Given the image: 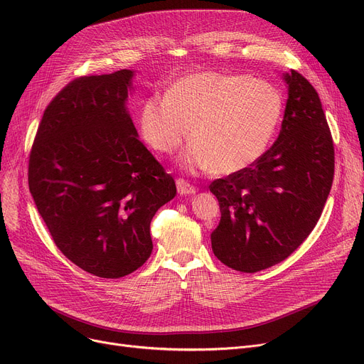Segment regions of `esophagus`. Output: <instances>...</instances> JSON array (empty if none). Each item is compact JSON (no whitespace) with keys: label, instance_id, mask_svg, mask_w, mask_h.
<instances>
[{"label":"esophagus","instance_id":"1","mask_svg":"<svg viewBox=\"0 0 364 364\" xmlns=\"http://www.w3.org/2000/svg\"><path fill=\"white\" fill-rule=\"evenodd\" d=\"M176 183H177V190H178L180 195L186 196V195H195L196 193V187L190 184L188 181H186L184 178H178Z\"/></svg>","mask_w":364,"mask_h":364}]
</instances>
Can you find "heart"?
Here are the masks:
<instances>
[{
	"mask_svg": "<svg viewBox=\"0 0 364 364\" xmlns=\"http://www.w3.org/2000/svg\"><path fill=\"white\" fill-rule=\"evenodd\" d=\"M283 97L270 82L246 75L198 72L151 95L140 109L144 141L171 155L188 137L180 164L188 171L217 168L233 174L269 149L282 119Z\"/></svg>",
	"mask_w": 364,
	"mask_h": 364,
	"instance_id": "b5f03b06",
	"label": "heart"
}]
</instances>
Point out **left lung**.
Masks as SVG:
<instances>
[{
	"mask_svg": "<svg viewBox=\"0 0 364 364\" xmlns=\"http://www.w3.org/2000/svg\"><path fill=\"white\" fill-rule=\"evenodd\" d=\"M283 80L288 102L274 144L251 166L209 186L221 211L213 251L242 273L288 258L313 232L333 181V140L318 94L296 70Z\"/></svg>",
	"mask_w": 364,
	"mask_h": 364,
	"instance_id": "obj_1",
	"label": "left lung"
}]
</instances>
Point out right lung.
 <instances>
[{"label": "right lung", "instance_id": "add662e5", "mask_svg": "<svg viewBox=\"0 0 364 364\" xmlns=\"http://www.w3.org/2000/svg\"><path fill=\"white\" fill-rule=\"evenodd\" d=\"M134 72L69 82L44 110L29 155V190L62 254L119 279L151 254L150 221L176 181L137 139L127 110Z\"/></svg>", "mask_w": 364, "mask_h": 364}]
</instances>
